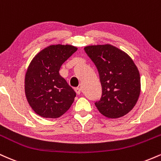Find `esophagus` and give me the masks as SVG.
I'll return each mask as SVG.
<instances>
[{"instance_id": "obj_1", "label": "esophagus", "mask_w": 161, "mask_h": 161, "mask_svg": "<svg viewBox=\"0 0 161 161\" xmlns=\"http://www.w3.org/2000/svg\"><path fill=\"white\" fill-rule=\"evenodd\" d=\"M74 90H75V92H76L77 95H79V94L81 93V88H78V87H77V88H74Z\"/></svg>"}]
</instances>
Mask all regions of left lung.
I'll return each mask as SVG.
<instances>
[{
    "instance_id": "1",
    "label": "left lung",
    "mask_w": 161,
    "mask_h": 161,
    "mask_svg": "<svg viewBox=\"0 0 161 161\" xmlns=\"http://www.w3.org/2000/svg\"><path fill=\"white\" fill-rule=\"evenodd\" d=\"M98 71L102 94L95 103L101 114L119 118L132 110L141 91L137 66L127 53L110 45L84 48Z\"/></svg>"
}]
</instances>
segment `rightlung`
<instances>
[{
	"mask_svg": "<svg viewBox=\"0 0 161 161\" xmlns=\"http://www.w3.org/2000/svg\"><path fill=\"white\" fill-rule=\"evenodd\" d=\"M77 51L74 46L50 45L37 53L25 77L28 102L37 114L58 118L69 110L76 95L59 73L62 64Z\"/></svg>",
	"mask_w": 161,
	"mask_h": 161,
	"instance_id": "add662e5",
	"label": "right lung"
}]
</instances>
